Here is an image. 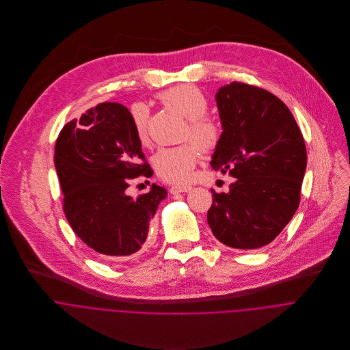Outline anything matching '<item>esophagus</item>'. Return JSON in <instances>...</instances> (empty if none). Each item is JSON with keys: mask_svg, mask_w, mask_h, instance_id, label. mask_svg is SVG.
<instances>
[{"mask_svg": "<svg viewBox=\"0 0 350 350\" xmlns=\"http://www.w3.org/2000/svg\"><path fill=\"white\" fill-rule=\"evenodd\" d=\"M191 190L190 186H183V185H176L171 187V194H178V193H189Z\"/></svg>", "mask_w": 350, "mask_h": 350, "instance_id": "1", "label": "esophagus"}]
</instances>
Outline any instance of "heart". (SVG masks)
I'll list each match as a JSON object with an SVG mask.
<instances>
[{
    "label": "heart",
    "instance_id": "b5f03b06",
    "mask_svg": "<svg viewBox=\"0 0 350 350\" xmlns=\"http://www.w3.org/2000/svg\"><path fill=\"white\" fill-rule=\"evenodd\" d=\"M160 98L189 120V128L186 129L187 139L194 140L203 150H211L217 146L221 128L213 118L204 117L208 100L198 88L193 85L175 86L164 92ZM131 114L136 136L142 144H146L148 142V106L142 102L135 103L131 109ZM198 159L200 152L197 147L185 144L157 150L152 163L156 174L163 180L185 183L190 179Z\"/></svg>",
    "mask_w": 350,
    "mask_h": 350
}]
</instances>
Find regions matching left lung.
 <instances>
[{
	"label": "left lung",
	"instance_id": "1",
	"mask_svg": "<svg viewBox=\"0 0 350 350\" xmlns=\"http://www.w3.org/2000/svg\"><path fill=\"white\" fill-rule=\"evenodd\" d=\"M222 133L211 167L229 172V193H215L207 224L218 241L257 250L273 241L294 217L307 153L290 109L272 93L241 82L215 94Z\"/></svg>",
	"mask_w": 350,
	"mask_h": 350
}]
</instances>
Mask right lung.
Masks as SVG:
<instances>
[{
  "mask_svg": "<svg viewBox=\"0 0 350 350\" xmlns=\"http://www.w3.org/2000/svg\"><path fill=\"white\" fill-rule=\"evenodd\" d=\"M53 161L67 221L89 248L102 258H126L150 243V221L167 190L152 185L137 198L126 194L129 179L153 171L124 105L103 102L67 122Z\"/></svg>",
  "mask_w": 350,
  "mask_h": 350,
  "instance_id": "obj_1",
  "label": "right lung"
}]
</instances>
